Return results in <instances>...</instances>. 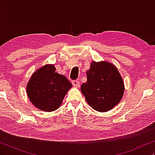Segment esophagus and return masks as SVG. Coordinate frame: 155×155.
<instances>
[{
    "instance_id": "obj_1",
    "label": "esophagus",
    "mask_w": 155,
    "mask_h": 155,
    "mask_svg": "<svg viewBox=\"0 0 155 155\" xmlns=\"http://www.w3.org/2000/svg\"><path fill=\"white\" fill-rule=\"evenodd\" d=\"M72 83H73V85L74 87H78V88L80 87V82L78 81V80H74V81H73Z\"/></svg>"
}]
</instances>
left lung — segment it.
I'll return each instance as SVG.
<instances>
[{
  "label": "left lung",
  "mask_w": 155,
  "mask_h": 155,
  "mask_svg": "<svg viewBox=\"0 0 155 155\" xmlns=\"http://www.w3.org/2000/svg\"><path fill=\"white\" fill-rule=\"evenodd\" d=\"M86 74L81 92L93 109L107 112L118 104L124 94V82L113 63L93 61Z\"/></svg>",
  "instance_id": "obj_1"
}]
</instances>
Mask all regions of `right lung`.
I'll use <instances>...</instances> for the list:
<instances>
[{
  "label": "right lung",
  "instance_id": "obj_1",
  "mask_svg": "<svg viewBox=\"0 0 155 155\" xmlns=\"http://www.w3.org/2000/svg\"><path fill=\"white\" fill-rule=\"evenodd\" d=\"M72 84L56 72L54 64H46L31 75L27 84V94L32 104L41 111L58 109Z\"/></svg>",
  "mask_w": 155,
  "mask_h": 155
}]
</instances>
